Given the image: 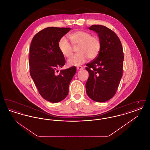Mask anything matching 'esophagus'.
<instances>
[{"label": "esophagus", "mask_w": 150, "mask_h": 150, "mask_svg": "<svg viewBox=\"0 0 150 150\" xmlns=\"http://www.w3.org/2000/svg\"><path fill=\"white\" fill-rule=\"evenodd\" d=\"M76 69H77V70H81L83 69V67L82 66H78V67H76Z\"/></svg>", "instance_id": "1"}]
</instances>
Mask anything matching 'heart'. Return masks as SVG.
<instances>
[{
	"mask_svg": "<svg viewBox=\"0 0 150 150\" xmlns=\"http://www.w3.org/2000/svg\"><path fill=\"white\" fill-rule=\"evenodd\" d=\"M69 38L71 43L65 37H62L58 42V48L65 57H70L73 53L74 47H78L76 54L68 59L69 66H80L84 64L88 58L93 60L98 57L101 49V42L97 36L83 30H78L71 33Z\"/></svg>",
	"mask_w": 150,
	"mask_h": 150,
	"instance_id": "b5f03b06",
	"label": "heart"
}]
</instances>
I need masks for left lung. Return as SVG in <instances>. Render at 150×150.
Returning <instances> with one entry per match:
<instances>
[{"label": "left lung", "instance_id": "left-lung-1", "mask_svg": "<svg viewBox=\"0 0 150 150\" xmlns=\"http://www.w3.org/2000/svg\"><path fill=\"white\" fill-rule=\"evenodd\" d=\"M98 34L101 49L98 57L86 64L89 72L86 92L98 102L107 101L114 96L122 76L124 53L119 37L111 29L100 25L89 28Z\"/></svg>", "mask_w": 150, "mask_h": 150}]
</instances>
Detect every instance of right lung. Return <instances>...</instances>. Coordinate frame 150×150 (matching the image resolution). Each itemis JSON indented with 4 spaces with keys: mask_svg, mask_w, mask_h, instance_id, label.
<instances>
[{
    "mask_svg": "<svg viewBox=\"0 0 150 150\" xmlns=\"http://www.w3.org/2000/svg\"><path fill=\"white\" fill-rule=\"evenodd\" d=\"M71 28L49 27L34 36L30 48L29 65L31 77L39 94L52 103L59 102L66 97L76 67L61 70L65 59L58 48L59 39Z\"/></svg>",
    "mask_w": 150,
    "mask_h": 150,
    "instance_id": "add662e5",
    "label": "right lung"
}]
</instances>
